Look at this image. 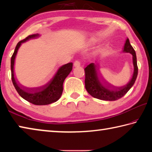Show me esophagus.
<instances>
[{
  "instance_id": "obj_1",
  "label": "esophagus",
  "mask_w": 152,
  "mask_h": 152,
  "mask_svg": "<svg viewBox=\"0 0 152 152\" xmlns=\"http://www.w3.org/2000/svg\"><path fill=\"white\" fill-rule=\"evenodd\" d=\"M80 66V62L79 61L76 60V61H74V67H79Z\"/></svg>"
}]
</instances>
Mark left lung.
Masks as SVG:
<instances>
[{
	"instance_id": "1",
	"label": "left lung",
	"mask_w": 152,
	"mask_h": 152,
	"mask_svg": "<svg viewBox=\"0 0 152 152\" xmlns=\"http://www.w3.org/2000/svg\"><path fill=\"white\" fill-rule=\"evenodd\" d=\"M123 52L129 53L133 56L134 70L130 80L122 86H115L108 82L100 72L98 64L91 63L84 68L85 88L92 96L102 101H117L124 96L134 84L138 73L137 58L134 49L130 44L128 38L125 42Z\"/></svg>"
}]
</instances>
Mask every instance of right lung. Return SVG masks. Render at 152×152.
Segmentation results:
<instances>
[{
    "label": "right lung",
    "instance_id": "add662e5",
    "mask_svg": "<svg viewBox=\"0 0 152 152\" xmlns=\"http://www.w3.org/2000/svg\"><path fill=\"white\" fill-rule=\"evenodd\" d=\"M39 34L29 35L17 43L11 60V78L12 84L18 93L23 99L35 105H46L55 102L61 97L63 92L64 80L72 70V62L60 66L51 79L44 85L34 88H29L20 84L15 76L14 66L15 58L20 45L27 41L39 37Z\"/></svg>",
    "mask_w": 152,
    "mask_h": 152
}]
</instances>
